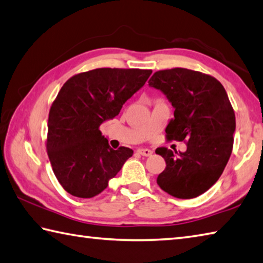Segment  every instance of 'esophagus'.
I'll list each match as a JSON object with an SVG mask.
<instances>
[{
    "label": "esophagus",
    "mask_w": 263,
    "mask_h": 263,
    "mask_svg": "<svg viewBox=\"0 0 263 263\" xmlns=\"http://www.w3.org/2000/svg\"><path fill=\"white\" fill-rule=\"evenodd\" d=\"M137 152L140 153V155L144 156V157H148V156H151L152 153H153V151H152V150H150V148H143V147L137 148Z\"/></svg>",
    "instance_id": "esophagus-1"
}]
</instances>
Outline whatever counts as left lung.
Instances as JSON below:
<instances>
[{
  "label": "left lung",
  "mask_w": 263,
  "mask_h": 263,
  "mask_svg": "<svg viewBox=\"0 0 263 263\" xmlns=\"http://www.w3.org/2000/svg\"><path fill=\"white\" fill-rule=\"evenodd\" d=\"M148 86L161 90L175 108L167 141L186 143L185 152L157 148L166 161L158 185L181 199L200 196L219 180L234 146L236 117L226 89L214 77L181 67L157 71Z\"/></svg>",
  "instance_id": "left-lung-1"
}]
</instances>
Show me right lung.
<instances>
[{
  "instance_id": "right-lung-1",
  "label": "right lung",
  "mask_w": 263,
  "mask_h": 263,
  "mask_svg": "<svg viewBox=\"0 0 263 263\" xmlns=\"http://www.w3.org/2000/svg\"><path fill=\"white\" fill-rule=\"evenodd\" d=\"M151 73L104 67L76 74L64 83L49 111L46 146L53 174L70 195L97 196L133 156L129 147L111 148L100 127L119 115Z\"/></svg>"
}]
</instances>
